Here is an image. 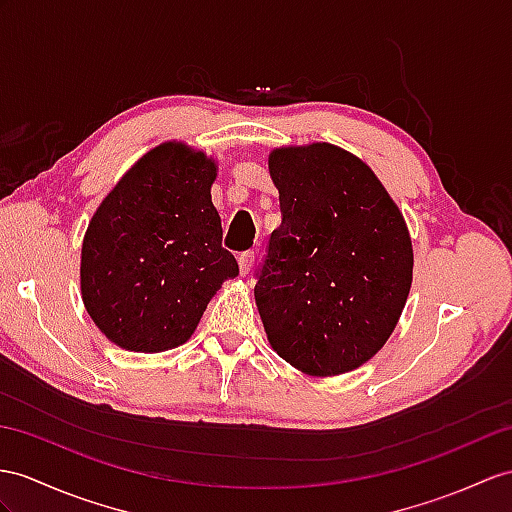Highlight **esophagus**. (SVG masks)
Masks as SVG:
<instances>
[{
	"mask_svg": "<svg viewBox=\"0 0 512 512\" xmlns=\"http://www.w3.org/2000/svg\"><path fill=\"white\" fill-rule=\"evenodd\" d=\"M254 267V252H243L239 256V269H241V276H247L249 269Z\"/></svg>",
	"mask_w": 512,
	"mask_h": 512,
	"instance_id": "obj_1",
	"label": "esophagus"
}]
</instances>
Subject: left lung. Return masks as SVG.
Here are the masks:
<instances>
[{"label": "left lung", "mask_w": 512, "mask_h": 512, "mask_svg": "<svg viewBox=\"0 0 512 512\" xmlns=\"http://www.w3.org/2000/svg\"><path fill=\"white\" fill-rule=\"evenodd\" d=\"M282 223L256 273V306L280 358L339 376L376 356L413 282L400 208L363 160L330 143L269 154Z\"/></svg>", "instance_id": "left-lung-1"}]
</instances>
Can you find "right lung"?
Instances as JSON below:
<instances>
[{
  "label": "right lung",
  "instance_id": "obj_1",
  "mask_svg": "<svg viewBox=\"0 0 512 512\" xmlns=\"http://www.w3.org/2000/svg\"><path fill=\"white\" fill-rule=\"evenodd\" d=\"M215 178L213 158L169 141L134 162L95 210L82 243V299L123 350L186 343L221 284L239 276L221 247Z\"/></svg>",
  "mask_w": 512,
  "mask_h": 512
}]
</instances>
